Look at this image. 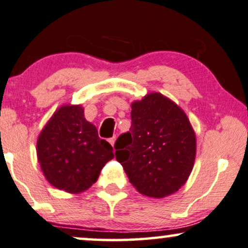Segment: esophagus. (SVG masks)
<instances>
[{
  "label": "esophagus",
  "instance_id": "1",
  "mask_svg": "<svg viewBox=\"0 0 248 248\" xmlns=\"http://www.w3.org/2000/svg\"><path fill=\"white\" fill-rule=\"evenodd\" d=\"M108 142H109V144H111L112 146L114 147V143H115V137H112V139H109V140H108Z\"/></svg>",
  "mask_w": 248,
  "mask_h": 248
}]
</instances>
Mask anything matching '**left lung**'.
I'll list each match as a JSON object with an SVG mask.
<instances>
[{
  "instance_id": "obj_1",
  "label": "left lung",
  "mask_w": 248,
  "mask_h": 248,
  "mask_svg": "<svg viewBox=\"0 0 248 248\" xmlns=\"http://www.w3.org/2000/svg\"><path fill=\"white\" fill-rule=\"evenodd\" d=\"M131 127L115 142V158L144 196L164 198L186 183L196 158V134L183 109L159 93L131 104Z\"/></svg>"
}]
</instances>
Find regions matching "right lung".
Returning a JSON list of instances; mask_svg holds the SVG:
<instances>
[{
    "label": "right lung",
    "mask_w": 248,
    "mask_h": 248,
    "mask_svg": "<svg viewBox=\"0 0 248 248\" xmlns=\"http://www.w3.org/2000/svg\"><path fill=\"white\" fill-rule=\"evenodd\" d=\"M36 153L49 183L70 193L89 189L114 156L111 144L84 119L81 105H64L55 112L37 139Z\"/></svg>",
    "instance_id": "obj_1"
}]
</instances>
